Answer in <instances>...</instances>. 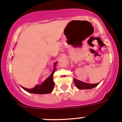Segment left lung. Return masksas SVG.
<instances>
[{
	"instance_id": "obj_1",
	"label": "left lung",
	"mask_w": 122,
	"mask_h": 122,
	"mask_svg": "<svg viewBox=\"0 0 122 122\" xmlns=\"http://www.w3.org/2000/svg\"><path fill=\"white\" fill-rule=\"evenodd\" d=\"M74 82L75 85L76 86V87L79 89H90L95 87L96 86L99 84V83L96 84H89L86 82H84L80 81L77 79H74Z\"/></svg>"
}]
</instances>
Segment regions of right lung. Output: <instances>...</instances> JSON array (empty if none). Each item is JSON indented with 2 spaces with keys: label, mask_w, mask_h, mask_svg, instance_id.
<instances>
[{
  "label": "right lung",
  "mask_w": 122,
  "mask_h": 122,
  "mask_svg": "<svg viewBox=\"0 0 122 122\" xmlns=\"http://www.w3.org/2000/svg\"><path fill=\"white\" fill-rule=\"evenodd\" d=\"M57 62H55L54 64V69L52 72L48 77L41 84L36 85L34 88L32 89H26L24 87H22L23 89L26 91L27 92L30 93H33V94H49L52 92L53 88H54V82L53 81V73L55 72L56 69V64Z\"/></svg>",
  "instance_id": "add662e5"
}]
</instances>
